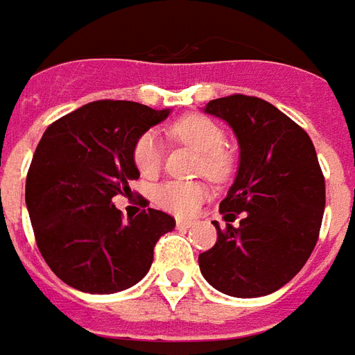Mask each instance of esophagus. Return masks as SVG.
<instances>
[{"label": "esophagus", "instance_id": "34e87169", "mask_svg": "<svg viewBox=\"0 0 355 355\" xmlns=\"http://www.w3.org/2000/svg\"><path fill=\"white\" fill-rule=\"evenodd\" d=\"M192 224H193L192 220H182V218H178L177 228H178V230H186V228H190Z\"/></svg>", "mask_w": 355, "mask_h": 355}]
</instances>
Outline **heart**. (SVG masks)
I'll use <instances>...</instances> for the list:
<instances>
[{
	"label": "heart",
	"mask_w": 355,
	"mask_h": 355,
	"mask_svg": "<svg viewBox=\"0 0 355 355\" xmlns=\"http://www.w3.org/2000/svg\"><path fill=\"white\" fill-rule=\"evenodd\" d=\"M169 137L200 154L198 167L209 178H224L230 171V155L224 150L226 135L218 125L205 116H186L169 127ZM132 162L142 177H154L162 169L163 148L154 132H144L132 148ZM207 190L200 182L169 180L157 186L154 200L157 207L177 216L193 215L205 200Z\"/></svg>",
	"instance_id": "b5f03b06"
}]
</instances>
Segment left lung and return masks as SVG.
Segmentation results:
<instances>
[{"instance_id":"1","label":"left lung","mask_w":355,"mask_h":355,"mask_svg":"<svg viewBox=\"0 0 355 355\" xmlns=\"http://www.w3.org/2000/svg\"><path fill=\"white\" fill-rule=\"evenodd\" d=\"M205 114L230 125L239 167L220 201L226 223L200 270L216 291L238 298L270 295L304 266L320 236L325 178L312 140L274 104L245 94L215 98Z\"/></svg>"}]
</instances>
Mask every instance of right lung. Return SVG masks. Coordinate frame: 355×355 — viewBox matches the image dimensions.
I'll return each instance as SVG.
<instances>
[{
	"mask_svg": "<svg viewBox=\"0 0 355 355\" xmlns=\"http://www.w3.org/2000/svg\"><path fill=\"white\" fill-rule=\"evenodd\" d=\"M171 110L131 101L89 102L43 132L26 177V207L40 253L73 289L119 293L139 283L175 218L146 209L125 220L112 203L140 177L135 142Z\"/></svg>",
	"mask_w": 355,
	"mask_h": 355,
	"instance_id": "1",
	"label": "right lung"
}]
</instances>
